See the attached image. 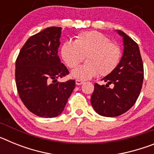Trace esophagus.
Here are the masks:
<instances>
[{"instance_id":"1","label":"esophagus","mask_w":154,"mask_h":154,"mask_svg":"<svg viewBox=\"0 0 154 154\" xmlns=\"http://www.w3.org/2000/svg\"><path fill=\"white\" fill-rule=\"evenodd\" d=\"M84 82L82 81V80H79V79H76L75 80V84L77 85H82V84H83Z\"/></svg>"}]
</instances>
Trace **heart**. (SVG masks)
<instances>
[{"instance_id": "b5f03b06", "label": "heart", "mask_w": 154, "mask_h": 154, "mask_svg": "<svg viewBox=\"0 0 154 154\" xmlns=\"http://www.w3.org/2000/svg\"><path fill=\"white\" fill-rule=\"evenodd\" d=\"M119 45L99 31H84L75 41L67 40L61 47V56L70 69L76 67L86 57L85 65H80L71 72L72 78L88 80L98 75L105 76L113 72L121 59Z\"/></svg>"}]
</instances>
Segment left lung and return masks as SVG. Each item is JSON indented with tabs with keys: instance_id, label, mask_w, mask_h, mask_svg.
Here are the masks:
<instances>
[{
	"instance_id": "obj_1",
	"label": "left lung",
	"mask_w": 154,
	"mask_h": 154,
	"mask_svg": "<svg viewBox=\"0 0 154 154\" xmlns=\"http://www.w3.org/2000/svg\"><path fill=\"white\" fill-rule=\"evenodd\" d=\"M116 31L123 37V56L115 70L102 79L106 85L95 83L91 96L95 111L106 117L127 112L138 99L143 81V65L138 45L123 31ZM111 84L112 88L108 87Z\"/></svg>"
}]
</instances>
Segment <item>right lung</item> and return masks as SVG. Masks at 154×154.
Returning a JSON list of instances; mask_svg holds the SVG:
<instances>
[{
  "instance_id": "right-lung-1",
  "label": "right lung",
  "mask_w": 154,
  "mask_h": 154,
  "mask_svg": "<svg viewBox=\"0 0 154 154\" xmlns=\"http://www.w3.org/2000/svg\"><path fill=\"white\" fill-rule=\"evenodd\" d=\"M61 34L62 28L50 27L32 35L16 60L19 96L30 112L40 117L60 115L75 87V80L57 82L69 73L58 55Z\"/></svg>"
}]
</instances>
